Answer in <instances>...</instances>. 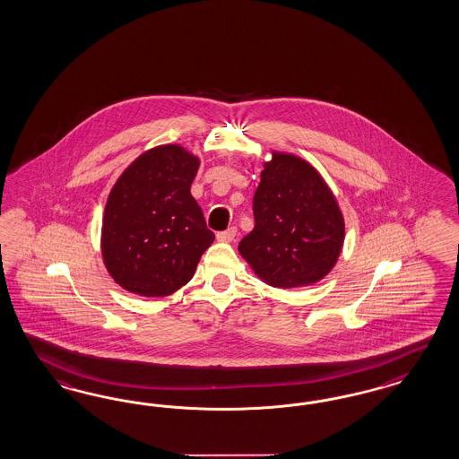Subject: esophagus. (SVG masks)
Here are the masks:
<instances>
[{
    "mask_svg": "<svg viewBox=\"0 0 459 459\" xmlns=\"http://www.w3.org/2000/svg\"><path fill=\"white\" fill-rule=\"evenodd\" d=\"M236 234V227H229L227 230H223V232H219V234H217V240H221V242H230V240H234Z\"/></svg>",
    "mask_w": 459,
    "mask_h": 459,
    "instance_id": "obj_1",
    "label": "esophagus"
}]
</instances>
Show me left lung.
<instances>
[{
    "label": "left lung",
    "instance_id": "left-lung-1",
    "mask_svg": "<svg viewBox=\"0 0 459 459\" xmlns=\"http://www.w3.org/2000/svg\"><path fill=\"white\" fill-rule=\"evenodd\" d=\"M252 210L255 225L238 252L269 286L315 284L333 269L345 222L333 192L307 161L273 152Z\"/></svg>",
    "mask_w": 459,
    "mask_h": 459
}]
</instances>
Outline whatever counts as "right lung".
<instances>
[{"mask_svg":"<svg viewBox=\"0 0 459 459\" xmlns=\"http://www.w3.org/2000/svg\"><path fill=\"white\" fill-rule=\"evenodd\" d=\"M200 160L178 144L141 154L112 186L102 221V259L139 296H168L194 278L213 242L190 194Z\"/></svg>","mask_w":459,"mask_h":459,"instance_id":"obj_1","label":"right lung"}]
</instances>
